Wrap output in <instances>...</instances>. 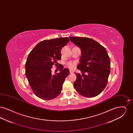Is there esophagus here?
Returning <instances> with one entry per match:
<instances>
[{
	"label": "esophagus",
	"instance_id": "esophagus-1",
	"mask_svg": "<svg viewBox=\"0 0 133 133\" xmlns=\"http://www.w3.org/2000/svg\"><path fill=\"white\" fill-rule=\"evenodd\" d=\"M73 73V71H71V70H70V74H72Z\"/></svg>",
	"mask_w": 133,
	"mask_h": 133
}]
</instances>
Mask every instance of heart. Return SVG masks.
<instances>
[{"mask_svg": "<svg viewBox=\"0 0 133 133\" xmlns=\"http://www.w3.org/2000/svg\"><path fill=\"white\" fill-rule=\"evenodd\" d=\"M67 66L68 68H69L71 69H73L74 68L75 66V64L72 62H70L67 64Z\"/></svg>", "mask_w": 133, "mask_h": 133, "instance_id": "b5f03b06", "label": "heart"}]
</instances>
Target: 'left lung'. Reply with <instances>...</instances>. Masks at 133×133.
Returning a JSON list of instances; mask_svg holds the SVG:
<instances>
[{"label": "left lung", "mask_w": 133, "mask_h": 133, "mask_svg": "<svg viewBox=\"0 0 133 133\" xmlns=\"http://www.w3.org/2000/svg\"><path fill=\"white\" fill-rule=\"evenodd\" d=\"M70 39L81 48L82 52L77 68L82 74L75 73L77 79L74 87L83 96H97L106 87L110 72V60L107 52L92 39L79 37H70Z\"/></svg>", "instance_id": "1"}]
</instances>
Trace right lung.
Instances as JSON below:
<instances>
[{
	"label": "right lung",
	"instance_id": "add662e5",
	"mask_svg": "<svg viewBox=\"0 0 133 133\" xmlns=\"http://www.w3.org/2000/svg\"><path fill=\"white\" fill-rule=\"evenodd\" d=\"M69 41L68 37L45 40L36 45L29 54L25 63L26 76L38 98L50 100L60 94L69 70L60 65V72L53 75L51 68L58 64L57 60L61 58V50Z\"/></svg>",
	"mask_w": 133,
	"mask_h": 133
}]
</instances>
